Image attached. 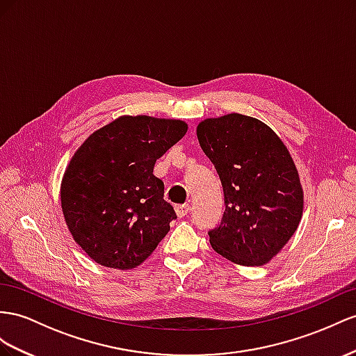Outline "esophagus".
Segmentation results:
<instances>
[{
    "instance_id": "esophagus-1",
    "label": "esophagus",
    "mask_w": 356,
    "mask_h": 356,
    "mask_svg": "<svg viewBox=\"0 0 356 356\" xmlns=\"http://www.w3.org/2000/svg\"><path fill=\"white\" fill-rule=\"evenodd\" d=\"M189 211H191V206L189 204H179V206H176V213H177L179 218L186 216L189 213Z\"/></svg>"
}]
</instances>
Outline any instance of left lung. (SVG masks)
I'll list each match as a JSON object with an SVG mask.
<instances>
[{
  "instance_id": "8db88e82",
  "label": "left lung",
  "mask_w": 356,
  "mask_h": 356,
  "mask_svg": "<svg viewBox=\"0 0 356 356\" xmlns=\"http://www.w3.org/2000/svg\"><path fill=\"white\" fill-rule=\"evenodd\" d=\"M197 136L224 189L222 220L209 232L212 248L236 265H265L302 216V186L287 147L269 126L236 113L207 118Z\"/></svg>"
}]
</instances>
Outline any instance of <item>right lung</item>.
<instances>
[{"mask_svg":"<svg viewBox=\"0 0 356 356\" xmlns=\"http://www.w3.org/2000/svg\"><path fill=\"white\" fill-rule=\"evenodd\" d=\"M186 131L181 120L124 115L74 154L61 181L63 213L75 242L99 265L132 269L165 238L177 215L153 167Z\"/></svg>","mask_w":356,"mask_h":356,"instance_id":"1","label":"right lung"}]
</instances>
